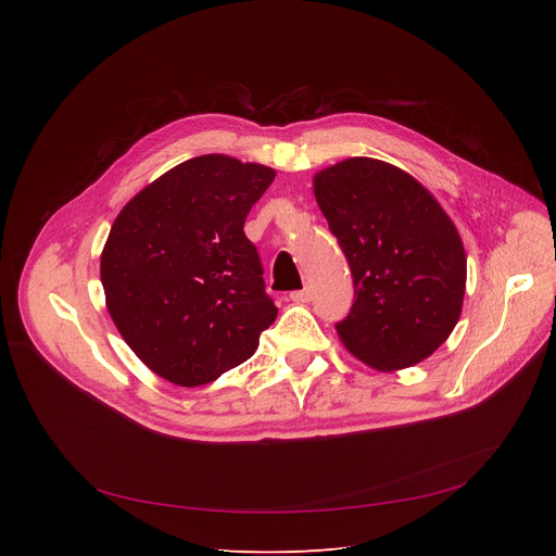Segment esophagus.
Segmentation results:
<instances>
[{
	"instance_id": "obj_1",
	"label": "esophagus",
	"mask_w": 556,
	"mask_h": 556,
	"mask_svg": "<svg viewBox=\"0 0 556 556\" xmlns=\"http://www.w3.org/2000/svg\"><path fill=\"white\" fill-rule=\"evenodd\" d=\"M290 299H292L294 303H307V301L312 299V292H309L307 288H303V290H294V292H290Z\"/></svg>"
}]
</instances>
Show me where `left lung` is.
<instances>
[{
    "instance_id": "8db88e82",
    "label": "left lung",
    "mask_w": 556,
    "mask_h": 556,
    "mask_svg": "<svg viewBox=\"0 0 556 556\" xmlns=\"http://www.w3.org/2000/svg\"><path fill=\"white\" fill-rule=\"evenodd\" d=\"M314 198L350 264L354 303L343 345L380 371L412 367L453 332L466 255L438 200L407 172L348 157L314 176Z\"/></svg>"
}]
</instances>
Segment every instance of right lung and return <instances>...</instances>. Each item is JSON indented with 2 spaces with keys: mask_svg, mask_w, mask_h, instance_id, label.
<instances>
[{
  "mask_svg": "<svg viewBox=\"0 0 556 556\" xmlns=\"http://www.w3.org/2000/svg\"><path fill=\"white\" fill-rule=\"evenodd\" d=\"M275 172L208 153L134 195L112 224L101 281L112 321L157 376L198 387L249 361L277 319L244 232Z\"/></svg>",
  "mask_w": 556,
  "mask_h": 556,
  "instance_id": "add662e5",
  "label": "right lung"
}]
</instances>
